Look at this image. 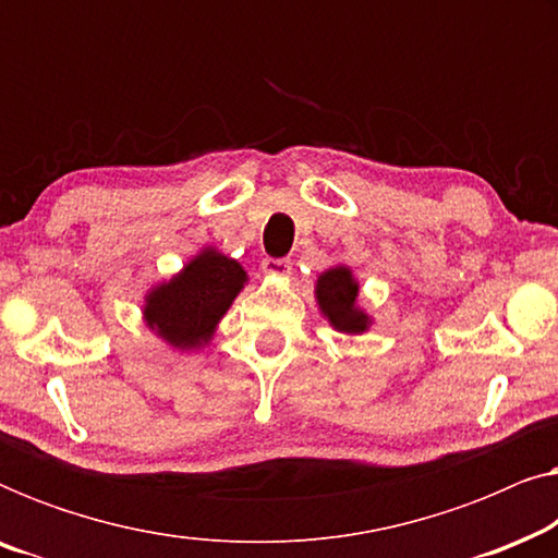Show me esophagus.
<instances>
[{
	"label": "esophagus",
	"mask_w": 558,
	"mask_h": 558,
	"mask_svg": "<svg viewBox=\"0 0 558 558\" xmlns=\"http://www.w3.org/2000/svg\"><path fill=\"white\" fill-rule=\"evenodd\" d=\"M264 274H271V277H287L292 271V258H264L262 264Z\"/></svg>",
	"instance_id": "34e87169"
}]
</instances>
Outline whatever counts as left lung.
I'll return each instance as SVG.
<instances>
[{
	"mask_svg": "<svg viewBox=\"0 0 558 558\" xmlns=\"http://www.w3.org/2000/svg\"><path fill=\"white\" fill-rule=\"evenodd\" d=\"M357 284L350 277V269L338 266V269L325 271L317 279V302L330 319L332 327L340 332H363L368 327V317L355 307Z\"/></svg>",
	"mask_w": 558,
	"mask_h": 558,
	"instance_id": "1",
	"label": "left lung"
}]
</instances>
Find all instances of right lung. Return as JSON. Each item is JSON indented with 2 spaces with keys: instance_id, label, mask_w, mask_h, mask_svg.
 Returning <instances> with one entry per match:
<instances>
[{
  "instance_id": "right-lung-1",
  "label": "right lung",
  "mask_w": 558,
  "mask_h": 558,
  "mask_svg": "<svg viewBox=\"0 0 558 558\" xmlns=\"http://www.w3.org/2000/svg\"><path fill=\"white\" fill-rule=\"evenodd\" d=\"M246 271L216 251H203L172 281L147 296L144 317L174 348H195L216 330V323L243 289Z\"/></svg>"
}]
</instances>
